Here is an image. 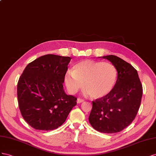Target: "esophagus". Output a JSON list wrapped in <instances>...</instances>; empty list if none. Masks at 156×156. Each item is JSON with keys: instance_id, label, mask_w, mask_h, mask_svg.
<instances>
[{"instance_id": "esophagus-1", "label": "esophagus", "mask_w": 156, "mask_h": 156, "mask_svg": "<svg viewBox=\"0 0 156 156\" xmlns=\"http://www.w3.org/2000/svg\"><path fill=\"white\" fill-rule=\"evenodd\" d=\"M83 101H84L83 99H80V98H78V99H77V103H83Z\"/></svg>"}]
</instances>
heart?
Masks as SVG:
<instances>
[{"label":"heart","mask_w":156,"mask_h":156,"mask_svg":"<svg viewBox=\"0 0 156 156\" xmlns=\"http://www.w3.org/2000/svg\"><path fill=\"white\" fill-rule=\"evenodd\" d=\"M118 71L109 62L83 60L68 70L64 82L71 94H75L84 87L86 93L93 98L105 97L112 91L117 80Z\"/></svg>","instance_id":"b5f03b06"}]
</instances>
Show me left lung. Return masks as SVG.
<instances>
[{"label": "left lung", "mask_w": 156, "mask_h": 156, "mask_svg": "<svg viewBox=\"0 0 156 156\" xmlns=\"http://www.w3.org/2000/svg\"><path fill=\"white\" fill-rule=\"evenodd\" d=\"M101 57L115 66L118 78L108 95L92 102L89 122L99 132L118 133L135 118L141 103L142 86L137 70L131 64L113 55Z\"/></svg>", "instance_id": "obj_1"}]
</instances>
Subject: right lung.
Returning <instances> with one entry per match:
<instances>
[{
  "mask_svg": "<svg viewBox=\"0 0 156 156\" xmlns=\"http://www.w3.org/2000/svg\"><path fill=\"white\" fill-rule=\"evenodd\" d=\"M70 60L69 57L43 55L29 63L21 75L17 88L19 108L35 129L58 128L76 105L77 98L66 95L63 85Z\"/></svg>",
  "mask_w": 156,
  "mask_h": 156,
  "instance_id": "right-lung-1",
  "label": "right lung"
}]
</instances>
